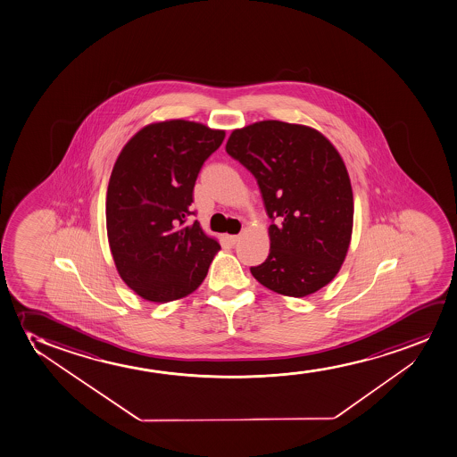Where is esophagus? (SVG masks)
<instances>
[{
    "label": "esophagus",
    "mask_w": 457,
    "mask_h": 457,
    "mask_svg": "<svg viewBox=\"0 0 457 457\" xmlns=\"http://www.w3.org/2000/svg\"><path fill=\"white\" fill-rule=\"evenodd\" d=\"M238 238H240V236H231V234L226 236V240H228L229 244H237Z\"/></svg>",
    "instance_id": "esophagus-1"
}]
</instances>
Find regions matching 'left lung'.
Instances as JSON below:
<instances>
[{"label":"left lung","instance_id":"8db88e82","mask_svg":"<svg viewBox=\"0 0 457 457\" xmlns=\"http://www.w3.org/2000/svg\"><path fill=\"white\" fill-rule=\"evenodd\" d=\"M226 152L254 175L273 220L270 254L251 274L291 297L332 282L353 226V194L338 150L307 125L261 120L232 131Z\"/></svg>","mask_w":457,"mask_h":457}]
</instances>
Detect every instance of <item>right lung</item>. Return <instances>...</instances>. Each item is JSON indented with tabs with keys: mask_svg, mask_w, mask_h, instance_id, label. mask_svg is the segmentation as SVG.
<instances>
[{
	"mask_svg": "<svg viewBox=\"0 0 457 457\" xmlns=\"http://www.w3.org/2000/svg\"><path fill=\"white\" fill-rule=\"evenodd\" d=\"M225 131L183 119L145 125L120 150L107 190L108 244L125 284L150 303L195 291L220 245L192 215L194 186Z\"/></svg>",
	"mask_w": 457,
	"mask_h": 457,
	"instance_id": "obj_1",
	"label": "right lung"
}]
</instances>
